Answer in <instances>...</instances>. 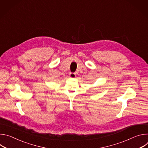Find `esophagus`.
<instances>
[{"label": "esophagus", "instance_id": "1", "mask_svg": "<svg viewBox=\"0 0 148 148\" xmlns=\"http://www.w3.org/2000/svg\"><path fill=\"white\" fill-rule=\"evenodd\" d=\"M69 75H70V77L71 78H75V77H76L75 74L74 73H70L69 74Z\"/></svg>", "mask_w": 148, "mask_h": 148}]
</instances>
